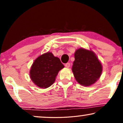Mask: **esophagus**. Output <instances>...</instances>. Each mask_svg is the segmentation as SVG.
<instances>
[{"label": "esophagus", "instance_id": "1", "mask_svg": "<svg viewBox=\"0 0 123 123\" xmlns=\"http://www.w3.org/2000/svg\"><path fill=\"white\" fill-rule=\"evenodd\" d=\"M70 65V64L69 63H67L65 64V67H67V68H69Z\"/></svg>", "mask_w": 123, "mask_h": 123}]
</instances>
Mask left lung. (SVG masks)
<instances>
[{
	"label": "left lung",
	"mask_w": 123,
	"mask_h": 123,
	"mask_svg": "<svg viewBox=\"0 0 123 123\" xmlns=\"http://www.w3.org/2000/svg\"><path fill=\"white\" fill-rule=\"evenodd\" d=\"M72 66L74 76L80 85L89 86L98 80L102 71L101 63L91 50L78 49L74 53Z\"/></svg>",
	"instance_id": "8db88e82"
}]
</instances>
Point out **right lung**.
<instances>
[{
  "instance_id": "add662e5",
  "label": "right lung",
  "mask_w": 123,
  "mask_h": 123,
  "mask_svg": "<svg viewBox=\"0 0 123 123\" xmlns=\"http://www.w3.org/2000/svg\"><path fill=\"white\" fill-rule=\"evenodd\" d=\"M64 67L59 58L48 52L33 62L30 71V78L38 87L48 88L54 83L59 71Z\"/></svg>"
}]
</instances>
